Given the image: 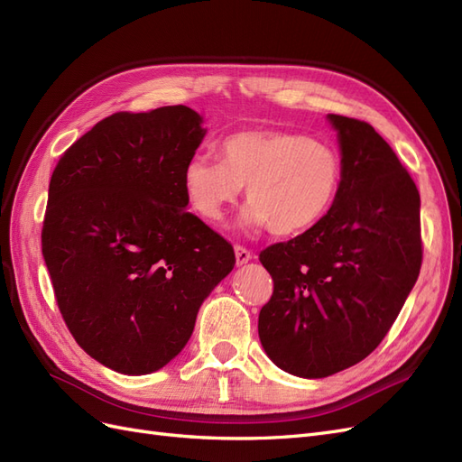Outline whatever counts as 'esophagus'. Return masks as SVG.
I'll use <instances>...</instances> for the list:
<instances>
[{
  "label": "esophagus",
  "mask_w": 462,
  "mask_h": 462,
  "mask_svg": "<svg viewBox=\"0 0 462 462\" xmlns=\"http://www.w3.org/2000/svg\"><path fill=\"white\" fill-rule=\"evenodd\" d=\"M235 258H236V265H243V263L253 260V253H250L248 248H245V246H241V245H236V246H235Z\"/></svg>",
  "instance_id": "1"
}]
</instances>
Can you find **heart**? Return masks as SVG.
Here are the masks:
<instances>
[{
	"instance_id": "1",
	"label": "heart",
	"mask_w": 462,
	"mask_h": 462,
	"mask_svg": "<svg viewBox=\"0 0 462 462\" xmlns=\"http://www.w3.org/2000/svg\"><path fill=\"white\" fill-rule=\"evenodd\" d=\"M219 157L199 153L187 162L183 187L190 208L219 223L246 187V229L270 227L277 236L314 227L337 199L343 158L333 144L300 133L246 129L226 136Z\"/></svg>"
}]
</instances>
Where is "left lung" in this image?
<instances>
[{
	"label": "left lung",
	"mask_w": 462,
	"mask_h": 462,
	"mask_svg": "<svg viewBox=\"0 0 462 462\" xmlns=\"http://www.w3.org/2000/svg\"><path fill=\"white\" fill-rule=\"evenodd\" d=\"M337 131L343 180L314 227L260 253L273 279L258 335L273 365L328 377L382 343L422 265L420 194L372 125L328 116Z\"/></svg>",
	"instance_id": "obj_1"
}]
</instances>
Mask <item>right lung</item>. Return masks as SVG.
Masks as SVG:
<instances>
[{"label": "right lung", "instance_id": "right-lung-1", "mask_svg": "<svg viewBox=\"0 0 462 462\" xmlns=\"http://www.w3.org/2000/svg\"><path fill=\"white\" fill-rule=\"evenodd\" d=\"M206 131L187 106L96 123L55 165L42 227L60 312L100 365L143 375L190 339L235 265L231 243L187 212L183 171Z\"/></svg>", "mask_w": 462, "mask_h": 462}]
</instances>
